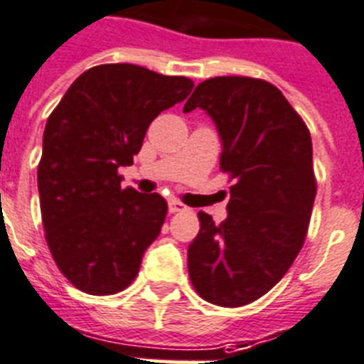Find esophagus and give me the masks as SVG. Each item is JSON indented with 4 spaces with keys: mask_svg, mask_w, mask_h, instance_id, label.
Returning a JSON list of instances; mask_svg holds the SVG:
<instances>
[{
    "mask_svg": "<svg viewBox=\"0 0 364 364\" xmlns=\"http://www.w3.org/2000/svg\"><path fill=\"white\" fill-rule=\"evenodd\" d=\"M186 210H188V206H186V204H182L180 200H176V198H169V212L171 213L186 212Z\"/></svg>",
    "mask_w": 364,
    "mask_h": 364,
    "instance_id": "obj_1",
    "label": "esophagus"
}]
</instances>
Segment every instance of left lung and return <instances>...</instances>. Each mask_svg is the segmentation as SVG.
I'll return each instance as SVG.
<instances>
[{"label":"left lung","mask_w":364,"mask_h":364,"mask_svg":"<svg viewBox=\"0 0 364 364\" xmlns=\"http://www.w3.org/2000/svg\"><path fill=\"white\" fill-rule=\"evenodd\" d=\"M195 108L215 123L220 171L234 184L223 223L198 212L189 279L206 302L241 307L284 278L306 241L316 195L311 134L284 93L252 77L204 80L184 112Z\"/></svg>","instance_id":"obj_1"}]
</instances>
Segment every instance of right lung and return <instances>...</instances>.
<instances>
[{
	"mask_svg": "<svg viewBox=\"0 0 364 364\" xmlns=\"http://www.w3.org/2000/svg\"><path fill=\"white\" fill-rule=\"evenodd\" d=\"M193 90L188 77L136 64H101L68 88L43 130L38 193L46 241L82 293L116 294L138 276L160 235L166 198L121 188L151 121Z\"/></svg>",
	"mask_w": 364,
	"mask_h": 364,
	"instance_id": "obj_1",
	"label": "right lung"
}]
</instances>
